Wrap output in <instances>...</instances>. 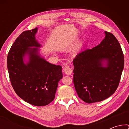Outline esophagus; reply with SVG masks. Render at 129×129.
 <instances>
[{
    "label": "esophagus",
    "instance_id": "obj_1",
    "mask_svg": "<svg viewBox=\"0 0 129 129\" xmlns=\"http://www.w3.org/2000/svg\"><path fill=\"white\" fill-rule=\"evenodd\" d=\"M63 72L67 75H71L72 73L73 70L69 66H65L64 67V69H63Z\"/></svg>",
    "mask_w": 129,
    "mask_h": 129
}]
</instances>
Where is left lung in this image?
<instances>
[{
	"label": "left lung",
	"mask_w": 129,
	"mask_h": 129,
	"mask_svg": "<svg viewBox=\"0 0 129 129\" xmlns=\"http://www.w3.org/2000/svg\"><path fill=\"white\" fill-rule=\"evenodd\" d=\"M99 45L86 49L73 61V83L78 96L88 104L103 101L114 93L119 85L124 67V56L116 38L107 31ZM106 59V67L102 60Z\"/></svg>",
	"instance_id": "1"
}]
</instances>
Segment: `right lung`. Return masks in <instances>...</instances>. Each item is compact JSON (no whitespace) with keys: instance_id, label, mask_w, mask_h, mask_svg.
Instances as JSON below:
<instances>
[{"instance_id":"1","label":"right lung","mask_w":129,"mask_h":129,"mask_svg":"<svg viewBox=\"0 0 129 129\" xmlns=\"http://www.w3.org/2000/svg\"><path fill=\"white\" fill-rule=\"evenodd\" d=\"M38 28L25 30L11 47L7 68L15 93L24 101L37 106L48 105L55 97L58 82L62 77V67L47 62L36 54L40 45L35 38ZM28 53L30 62L25 65L22 56Z\"/></svg>"}]
</instances>
